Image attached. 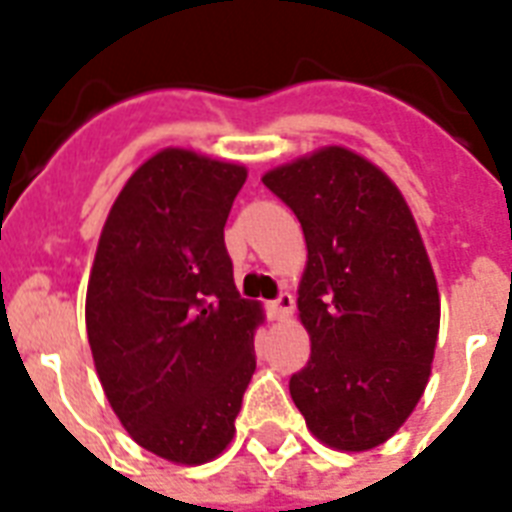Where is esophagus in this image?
<instances>
[{"mask_svg":"<svg viewBox=\"0 0 512 512\" xmlns=\"http://www.w3.org/2000/svg\"><path fill=\"white\" fill-rule=\"evenodd\" d=\"M268 313H271L273 321H287L295 313V297L289 292H281L273 303H268Z\"/></svg>","mask_w":512,"mask_h":512,"instance_id":"obj_1","label":"esophagus"}]
</instances>
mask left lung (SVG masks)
Returning a JSON list of instances; mask_svg holds the SVG:
<instances>
[{"instance_id":"8db88e82","label":"left lung","mask_w":512,"mask_h":512,"mask_svg":"<svg viewBox=\"0 0 512 512\" xmlns=\"http://www.w3.org/2000/svg\"><path fill=\"white\" fill-rule=\"evenodd\" d=\"M303 225L297 287L311 358L289 393L305 425L337 452H369L396 436L430 380L441 297L404 193L345 146L263 175Z\"/></svg>"}]
</instances>
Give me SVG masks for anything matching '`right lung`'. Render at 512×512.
<instances>
[{"mask_svg": "<svg viewBox=\"0 0 512 512\" xmlns=\"http://www.w3.org/2000/svg\"><path fill=\"white\" fill-rule=\"evenodd\" d=\"M239 162L162 148L116 196L87 284V337L124 430L175 465L228 449L263 305L239 297L223 228Z\"/></svg>", "mask_w": 512, "mask_h": 512, "instance_id": "add662e5", "label": "right lung"}]
</instances>
